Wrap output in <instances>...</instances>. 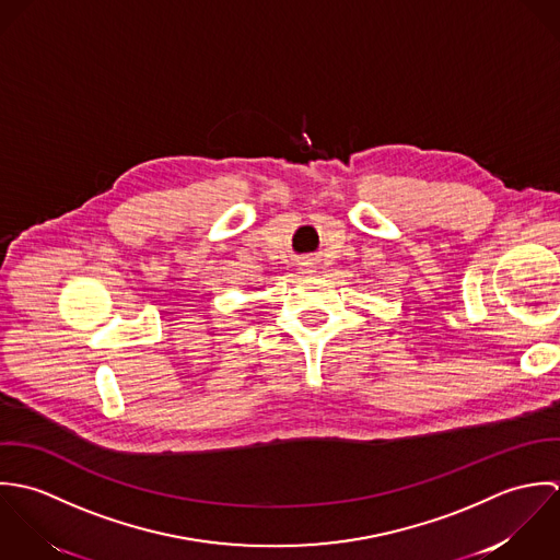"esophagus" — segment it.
<instances>
[{
    "instance_id": "34e87169",
    "label": "esophagus",
    "mask_w": 560,
    "mask_h": 560,
    "mask_svg": "<svg viewBox=\"0 0 560 560\" xmlns=\"http://www.w3.org/2000/svg\"><path fill=\"white\" fill-rule=\"evenodd\" d=\"M307 272H314V270H307Z\"/></svg>"
}]
</instances>
